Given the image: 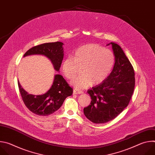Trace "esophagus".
<instances>
[{"label":"esophagus","instance_id":"obj_1","mask_svg":"<svg viewBox=\"0 0 155 155\" xmlns=\"http://www.w3.org/2000/svg\"><path fill=\"white\" fill-rule=\"evenodd\" d=\"M73 93H74V94H82L83 92L80 90H77V89H74V91H73Z\"/></svg>","mask_w":155,"mask_h":155}]
</instances>
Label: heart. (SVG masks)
Returning <instances> with one entry per match:
<instances>
[{
    "label": "heart",
    "instance_id": "1",
    "mask_svg": "<svg viewBox=\"0 0 155 155\" xmlns=\"http://www.w3.org/2000/svg\"><path fill=\"white\" fill-rule=\"evenodd\" d=\"M115 56L112 51L97 44H87L78 48L74 58H66L62 64L64 77L71 80L77 74L78 68L81 75L74 78L71 84L76 89L81 90L93 84L102 83L111 72L115 64Z\"/></svg>",
    "mask_w": 155,
    "mask_h": 155
}]
</instances>
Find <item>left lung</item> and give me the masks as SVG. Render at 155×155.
Masks as SVG:
<instances>
[{
	"label": "left lung",
	"mask_w": 155,
	"mask_h": 155,
	"mask_svg": "<svg viewBox=\"0 0 155 155\" xmlns=\"http://www.w3.org/2000/svg\"><path fill=\"white\" fill-rule=\"evenodd\" d=\"M115 55L114 69L101 83L88 90L90 105L84 108L86 117L94 123H105L116 118L128 105L135 87L134 68L118 44L111 42Z\"/></svg>",
	"instance_id": "left-lung-1"
}]
</instances>
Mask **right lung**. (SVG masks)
<instances>
[{"instance_id": "obj_1", "label": "right lung", "mask_w": 155, "mask_h": 155, "mask_svg": "<svg viewBox=\"0 0 155 155\" xmlns=\"http://www.w3.org/2000/svg\"><path fill=\"white\" fill-rule=\"evenodd\" d=\"M64 43L61 41L46 43L35 46L24 54V57L41 54L47 57L52 62L54 69L59 72L64 58ZM18 87L23 101L31 112L39 116H48L61 107L65 98L73 93V89L59 74L54 75L53 83L50 89L41 95L28 94L21 87L19 81Z\"/></svg>"}]
</instances>
